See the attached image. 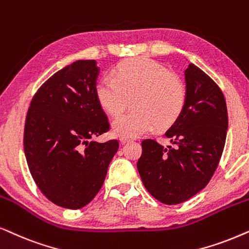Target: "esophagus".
Segmentation results:
<instances>
[{"label":"esophagus","instance_id":"esophagus-1","mask_svg":"<svg viewBox=\"0 0 249 249\" xmlns=\"http://www.w3.org/2000/svg\"><path fill=\"white\" fill-rule=\"evenodd\" d=\"M131 140H132V139L127 138V137H121V138H119V141H121V143H122V144L127 143V142H130Z\"/></svg>","mask_w":249,"mask_h":249}]
</instances>
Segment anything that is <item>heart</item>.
<instances>
[{
	"mask_svg": "<svg viewBox=\"0 0 249 249\" xmlns=\"http://www.w3.org/2000/svg\"><path fill=\"white\" fill-rule=\"evenodd\" d=\"M115 76L98 82L95 95L111 116L124 110L131 98L135 110L123 114L112 122V131L122 137L134 138L157 126L166 128L180 117L187 92L183 82L159 62L138 57L121 61Z\"/></svg>",
	"mask_w": 249,
	"mask_h": 249,
	"instance_id": "heart-1",
	"label": "heart"
}]
</instances>
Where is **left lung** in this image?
I'll return each mask as SVG.
<instances>
[{
	"instance_id": "obj_1",
	"label": "left lung",
	"mask_w": 249,
	"mask_h": 249,
	"mask_svg": "<svg viewBox=\"0 0 249 249\" xmlns=\"http://www.w3.org/2000/svg\"><path fill=\"white\" fill-rule=\"evenodd\" d=\"M184 78V108L165 133L175 147L145 139L137 164L149 194L166 205L183 203L206 187L227 139V104L216 83L194 64Z\"/></svg>"
}]
</instances>
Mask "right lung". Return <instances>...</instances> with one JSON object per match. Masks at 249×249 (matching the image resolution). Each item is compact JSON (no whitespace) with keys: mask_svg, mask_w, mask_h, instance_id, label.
<instances>
[{"mask_svg":"<svg viewBox=\"0 0 249 249\" xmlns=\"http://www.w3.org/2000/svg\"><path fill=\"white\" fill-rule=\"evenodd\" d=\"M95 60H77L52 75L29 106L24 150L42 194L69 210L84 207L104 184L118 141L93 140L109 130L95 88Z\"/></svg>","mask_w":249,"mask_h":249,"instance_id":"obj_1","label":"right lung"}]
</instances>
